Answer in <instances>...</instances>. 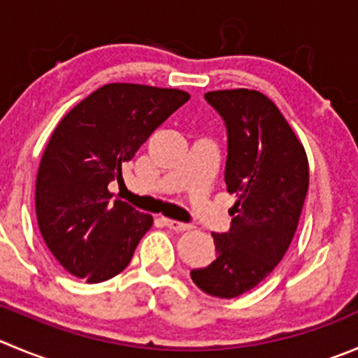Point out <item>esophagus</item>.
<instances>
[{
	"label": "esophagus",
	"mask_w": 358,
	"mask_h": 358,
	"mask_svg": "<svg viewBox=\"0 0 358 358\" xmlns=\"http://www.w3.org/2000/svg\"><path fill=\"white\" fill-rule=\"evenodd\" d=\"M163 224L170 230H176V232H185V230H189L192 224L189 223H182V221H176V220H169V217H163Z\"/></svg>",
	"instance_id": "obj_1"
}]
</instances>
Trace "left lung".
<instances>
[{
    "label": "left lung",
    "mask_w": 358,
    "mask_h": 358,
    "mask_svg": "<svg viewBox=\"0 0 358 358\" xmlns=\"http://www.w3.org/2000/svg\"><path fill=\"white\" fill-rule=\"evenodd\" d=\"M203 98L227 128L224 182L237 200L230 230L213 234L216 260L189 274L206 294L234 299L253 290L287 253L308 193V156L265 94L228 90Z\"/></svg>",
    "instance_id": "left-lung-1"
}]
</instances>
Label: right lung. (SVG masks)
<instances>
[{"label": "right lung", "instance_id": "add662e5", "mask_svg": "<svg viewBox=\"0 0 358 358\" xmlns=\"http://www.w3.org/2000/svg\"><path fill=\"white\" fill-rule=\"evenodd\" d=\"M189 100L179 90L105 84L56 126L36 176L43 241L75 278L101 283L124 271L152 216L108 192L149 135Z\"/></svg>", "mask_w": 358, "mask_h": 358}]
</instances>
